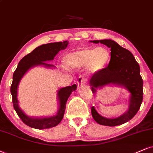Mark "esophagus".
Segmentation results:
<instances>
[{
    "label": "esophagus",
    "mask_w": 153,
    "mask_h": 153,
    "mask_svg": "<svg viewBox=\"0 0 153 153\" xmlns=\"http://www.w3.org/2000/svg\"><path fill=\"white\" fill-rule=\"evenodd\" d=\"M86 83V79L85 78H84V77L82 76H79L78 78V79H77V84H78V85H82V84H85Z\"/></svg>",
    "instance_id": "obj_1"
}]
</instances>
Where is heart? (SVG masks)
Wrapping results in <instances>:
<instances>
[{"label":"heart","instance_id":"b5f03b06","mask_svg":"<svg viewBox=\"0 0 153 153\" xmlns=\"http://www.w3.org/2000/svg\"><path fill=\"white\" fill-rule=\"evenodd\" d=\"M110 59V51L104 47L84 48L67 54L64 57V65L69 69L86 66L88 74H94L105 68Z\"/></svg>","mask_w":153,"mask_h":153}]
</instances>
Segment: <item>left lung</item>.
Returning a JSON list of instances; mask_svg holds the SVG:
<instances>
[{
    "label": "left lung",
    "instance_id": "obj_1",
    "mask_svg": "<svg viewBox=\"0 0 153 153\" xmlns=\"http://www.w3.org/2000/svg\"><path fill=\"white\" fill-rule=\"evenodd\" d=\"M101 43L111 48V59L108 66L94 74L90 79V85L94 94L97 88L114 84L123 86L131 93L128 111L116 118H106L97 113L91 107V115L94 120L100 125L116 126L128 122L135 116L143 101V79L140 74V67L133 54L122 48L111 39L91 41Z\"/></svg>",
    "mask_w": 153,
    "mask_h": 153
}]
</instances>
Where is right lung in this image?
I'll use <instances>...</instances> for the list:
<instances>
[{
  "instance_id": "obj_1",
  "label": "right lung",
  "mask_w": 153,
  "mask_h": 153,
  "mask_svg": "<svg viewBox=\"0 0 153 153\" xmlns=\"http://www.w3.org/2000/svg\"><path fill=\"white\" fill-rule=\"evenodd\" d=\"M67 41L63 42L48 43L37 47L32 51L30 53L25 56L18 63V67L13 73V82L10 86V92L12 94V101L13 108L16 110L17 114L20 117L25 124L36 129H46L54 127L61 122L63 118L66 108V103L71 92L75 91L76 88V84L72 86L62 88L58 91V98L59 100V110L57 114L50 118H32L26 116L18 106V101L17 99V89L19 82L22 76L27 72L30 68L37 65H45L46 67H53L50 64L46 63V61H50L54 59L56 54L60 50L67 48Z\"/></svg>"
}]
</instances>
